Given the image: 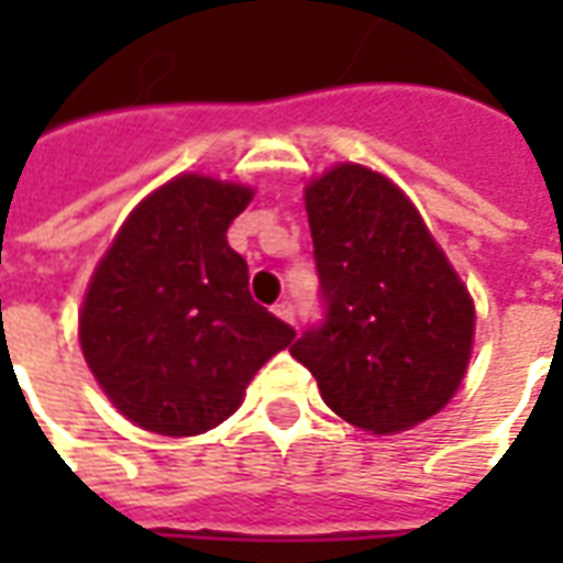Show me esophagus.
<instances>
[{"label": "esophagus", "instance_id": "obj_1", "mask_svg": "<svg viewBox=\"0 0 563 563\" xmlns=\"http://www.w3.org/2000/svg\"><path fill=\"white\" fill-rule=\"evenodd\" d=\"M274 313H277L283 322L295 325V305H292V301H277V305H274Z\"/></svg>", "mask_w": 563, "mask_h": 563}]
</instances>
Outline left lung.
<instances>
[{
    "label": "left lung",
    "mask_w": 563,
    "mask_h": 563,
    "mask_svg": "<svg viewBox=\"0 0 563 563\" xmlns=\"http://www.w3.org/2000/svg\"><path fill=\"white\" fill-rule=\"evenodd\" d=\"M305 205L325 317L289 353L355 428L395 434L431 419L471 362L467 286L389 177L343 162Z\"/></svg>",
    "instance_id": "left-lung-1"
}]
</instances>
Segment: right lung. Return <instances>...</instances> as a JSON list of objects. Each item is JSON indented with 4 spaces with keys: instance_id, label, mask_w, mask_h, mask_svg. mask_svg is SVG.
Returning a JSON list of instances; mask_svg holds the SVG:
<instances>
[{
    "instance_id": "add662e5",
    "label": "right lung",
    "mask_w": 563,
    "mask_h": 563,
    "mask_svg": "<svg viewBox=\"0 0 563 563\" xmlns=\"http://www.w3.org/2000/svg\"><path fill=\"white\" fill-rule=\"evenodd\" d=\"M253 189L180 174L129 213L80 307V350L120 413L192 437L241 407L295 331L250 295L225 232Z\"/></svg>"
}]
</instances>
